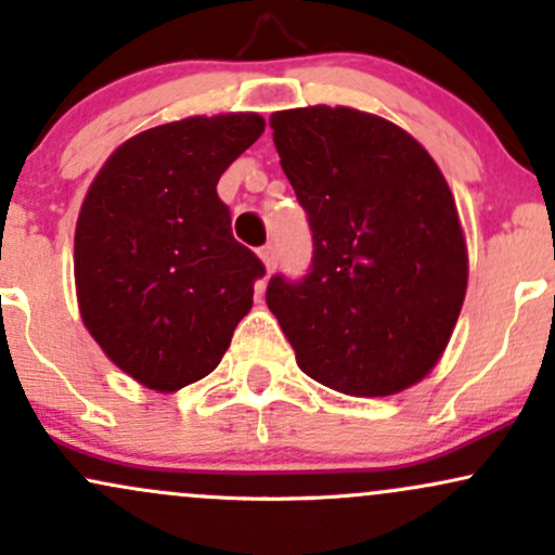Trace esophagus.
Returning <instances> with one entry per match:
<instances>
[{"label": "esophagus", "instance_id": "obj_1", "mask_svg": "<svg viewBox=\"0 0 555 555\" xmlns=\"http://www.w3.org/2000/svg\"><path fill=\"white\" fill-rule=\"evenodd\" d=\"M260 260H263V266H266V271H273L276 269V263H279V256H276V247L273 245H266V247H260Z\"/></svg>", "mask_w": 555, "mask_h": 555}]
</instances>
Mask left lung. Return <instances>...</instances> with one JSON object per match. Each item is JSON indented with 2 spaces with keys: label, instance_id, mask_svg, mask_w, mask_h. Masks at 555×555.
<instances>
[{
  "label": "left lung",
  "instance_id": "obj_1",
  "mask_svg": "<svg viewBox=\"0 0 555 555\" xmlns=\"http://www.w3.org/2000/svg\"><path fill=\"white\" fill-rule=\"evenodd\" d=\"M313 232L302 282L273 276L269 310L318 384L391 397L441 360L467 295L454 195L406 130L349 106L269 119Z\"/></svg>",
  "mask_w": 555,
  "mask_h": 555
}]
</instances>
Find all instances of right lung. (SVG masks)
Returning a JSON list of instances; mask_svg holds the SVG:
<instances>
[{
    "label": "right lung",
    "instance_id": "1",
    "mask_svg": "<svg viewBox=\"0 0 555 555\" xmlns=\"http://www.w3.org/2000/svg\"><path fill=\"white\" fill-rule=\"evenodd\" d=\"M266 119L188 117L125 140L88 188L75 227V289L88 334L119 371L169 393L219 365L266 273L232 237L216 184Z\"/></svg>",
    "mask_w": 555,
    "mask_h": 555
}]
</instances>
